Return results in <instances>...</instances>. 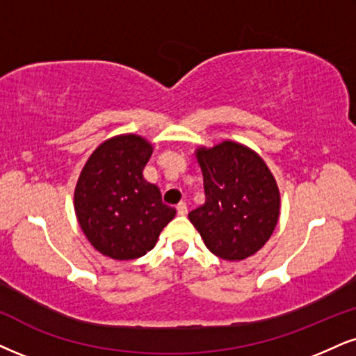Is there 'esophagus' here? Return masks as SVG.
Returning a JSON list of instances; mask_svg holds the SVG:
<instances>
[{
  "label": "esophagus",
  "mask_w": 356,
  "mask_h": 356,
  "mask_svg": "<svg viewBox=\"0 0 356 356\" xmlns=\"http://www.w3.org/2000/svg\"><path fill=\"white\" fill-rule=\"evenodd\" d=\"M177 211H178L179 216H186V214H188V206H186V203H179V204L177 206Z\"/></svg>",
  "instance_id": "1"
}]
</instances>
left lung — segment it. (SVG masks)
<instances>
[{
    "label": "left lung",
    "instance_id": "obj_1",
    "mask_svg": "<svg viewBox=\"0 0 356 356\" xmlns=\"http://www.w3.org/2000/svg\"><path fill=\"white\" fill-rule=\"evenodd\" d=\"M206 201L188 214L206 248L225 261H243L264 245L280 214V193L262 156L239 142L198 147Z\"/></svg>",
    "mask_w": 356,
    "mask_h": 356
}]
</instances>
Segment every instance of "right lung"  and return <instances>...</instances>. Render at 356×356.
Here are the masks:
<instances>
[{"mask_svg": "<svg viewBox=\"0 0 356 356\" xmlns=\"http://www.w3.org/2000/svg\"><path fill=\"white\" fill-rule=\"evenodd\" d=\"M153 145L137 134L107 138L92 152L74 190V209L86 238L115 261L142 257L155 248L177 209L143 178Z\"/></svg>", "mask_w": 356, "mask_h": 356, "instance_id": "obj_1", "label": "right lung"}]
</instances>
